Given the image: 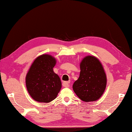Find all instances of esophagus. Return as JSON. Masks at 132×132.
Segmentation results:
<instances>
[{"label":"esophagus","instance_id":"34e87169","mask_svg":"<svg viewBox=\"0 0 132 132\" xmlns=\"http://www.w3.org/2000/svg\"><path fill=\"white\" fill-rule=\"evenodd\" d=\"M70 81H66V82H63V86L65 87H69L70 86Z\"/></svg>","mask_w":132,"mask_h":132}]
</instances>
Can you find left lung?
Instances as JSON below:
<instances>
[{
  "label": "left lung",
  "mask_w": 132,
  "mask_h": 132,
  "mask_svg": "<svg viewBox=\"0 0 132 132\" xmlns=\"http://www.w3.org/2000/svg\"><path fill=\"white\" fill-rule=\"evenodd\" d=\"M79 77L72 88L83 102H94L102 96L106 85L104 70L99 60L94 56L84 58L80 64Z\"/></svg>",
  "instance_id": "1"
}]
</instances>
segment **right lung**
Listing matches in <instances>:
<instances>
[{
	"instance_id": "add662e5",
	"label": "right lung",
	"mask_w": 132,
	"mask_h": 132,
	"mask_svg": "<svg viewBox=\"0 0 132 132\" xmlns=\"http://www.w3.org/2000/svg\"><path fill=\"white\" fill-rule=\"evenodd\" d=\"M55 64V58L43 54L30 66L26 75V86L30 96L36 102L47 103L57 97L62 83L60 77L53 71Z\"/></svg>"
}]
</instances>
